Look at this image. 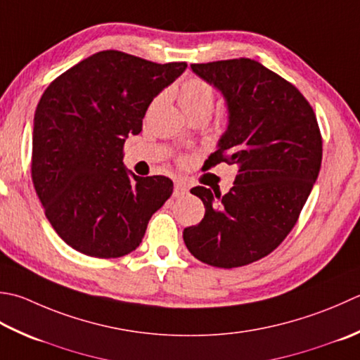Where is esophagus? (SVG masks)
Instances as JSON below:
<instances>
[{
	"label": "esophagus",
	"instance_id": "obj_1",
	"mask_svg": "<svg viewBox=\"0 0 360 360\" xmlns=\"http://www.w3.org/2000/svg\"><path fill=\"white\" fill-rule=\"evenodd\" d=\"M187 192H188V187H187V184H186L184 181H174L173 196H176V198H178V196L187 195Z\"/></svg>",
	"mask_w": 360,
	"mask_h": 360
}]
</instances>
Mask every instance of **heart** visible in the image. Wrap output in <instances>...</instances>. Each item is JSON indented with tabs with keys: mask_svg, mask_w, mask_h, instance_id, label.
<instances>
[{
	"mask_svg": "<svg viewBox=\"0 0 360 360\" xmlns=\"http://www.w3.org/2000/svg\"><path fill=\"white\" fill-rule=\"evenodd\" d=\"M178 101L188 117L196 114H210L215 101V91L202 77H188L181 84Z\"/></svg>",
	"mask_w": 360,
	"mask_h": 360,
	"instance_id": "obj_1",
	"label": "heart"
}]
</instances>
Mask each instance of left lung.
<instances>
[{
    "mask_svg": "<svg viewBox=\"0 0 360 360\" xmlns=\"http://www.w3.org/2000/svg\"><path fill=\"white\" fill-rule=\"evenodd\" d=\"M192 70L221 90L229 109L228 131L204 165L226 162L238 172L223 196L202 186L190 190L206 214L184 229V242L201 262L237 269L269 256L297 224L321 167V132L304 95L257 60Z\"/></svg>",
    "mask_w": 360,
    "mask_h": 360,
    "instance_id": "1",
    "label": "left lung"
}]
</instances>
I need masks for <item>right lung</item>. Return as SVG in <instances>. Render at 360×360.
<instances>
[{
    "instance_id": "1",
    "label": "right lung",
    "mask_w": 360,
    "mask_h": 360,
    "mask_svg": "<svg viewBox=\"0 0 360 360\" xmlns=\"http://www.w3.org/2000/svg\"><path fill=\"white\" fill-rule=\"evenodd\" d=\"M186 68L105 49L44 91L34 115L31 178L48 221L73 250L100 259L129 255L172 196L167 176L124 170L123 146L142 131L153 98Z\"/></svg>"
}]
</instances>
